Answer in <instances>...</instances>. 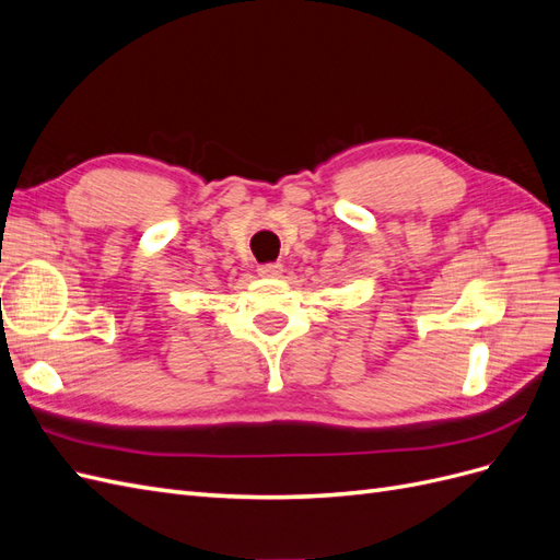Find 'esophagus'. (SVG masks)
I'll return each instance as SVG.
<instances>
[{
    "mask_svg": "<svg viewBox=\"0 0 560 560\" xmlns=\"http://www.w3.org/2000/svg\"><path fill=\"white\" fill-rule=\"evenodd\" d=\"M282 264H261L259 268H257V273L261 276V278H268V280H273V278H280L282 276Z\"/></svg>",
    "mask_w": 560,
    "mask_h": 560,
    "instance_id": "esophagus-1",
    "label": "esophagus"
}]
</instances>
